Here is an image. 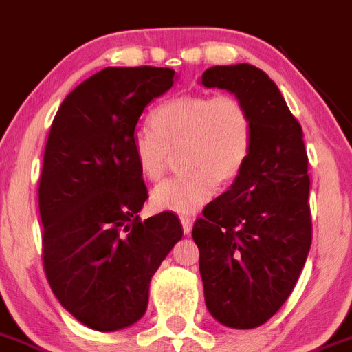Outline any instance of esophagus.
Segmentation results:
<instances>
[{"instance_id":"esophagus-1","label":"esophagus","mask_w":352,"mask_h":352,"mask_svg":"<svg viewBox=\"0 0 352 352\" xmlns=\"http://www.w3.org/2000/svg\"><path fill=\"white\" fill-rule=\"evenodd\" d=\"M192 217L190 216H182V226H183V232H185V235H190L192 233Z\"/></svg>"}]
</instances>
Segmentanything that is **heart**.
Instances as JSON below:
<instances>
[{
  "mask_svg": "<svg viewBox=\"0 0 352 352\" xmlns=\"http://www.w3.org/2000/svg\"><path fill=\"white\" fill-rule=\"evenodd\" d=\"M254 126L249 109L233 95H183L153 109L150 129L133 138L140 174L159 182L170 150H179L185 173L160 183L152 193L159 210L192 214L209 202L217 182L240 176L252 150Z\"/></svg>",
  "mask_w": 352,
  "mask_h": 352,
  "instance_id": "heart-1",
  "label": "heart"
}]
</instances>
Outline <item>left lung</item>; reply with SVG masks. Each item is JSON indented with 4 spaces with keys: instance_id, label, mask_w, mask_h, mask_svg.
<instances>
[{
    "instance_id": "1",
    "label": "left lung",
    "mask_w": 352,
    "mask_h": 352,
    "mask_svg": "<svg viewBox=\"0 0 352 352\" xmlns=\"http://www.w3.org/2000/svg\"><path fill=\"white\" fill-rule=\"evenodd\" d=\"M200 82L242 100L254 126L243 170L193 224L204 297L221 324L256 329L289 299L309 254V176L302 128L278 86L257 67H210Z\"/></svg>"
}]
</instances>
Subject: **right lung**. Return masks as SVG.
<instances>
[{"mask_svg":"<svg viewBox=\"0 0 352 352\" xmlns=\"http://www.w3.org/2000/svg\"><path fill=\"white\" fill-rule=\"evenodd\" d=\"M176 81L167 67H107L60 105L43 159V264L56 299L98 332L145 314L150 280L183 236L173 212L140 219L148 199L133 157L140 116Z\"/></svg>","mask_w":352,"mask_h":352,"instance_id":"1","label":"right lung"}]
</instances>
